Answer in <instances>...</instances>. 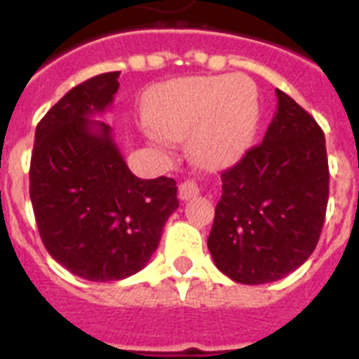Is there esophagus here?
Returning a JSON list of instances; mask_svg holds the SVG:
<instances>
[{
  "instance_id": "1",
  "label": "esophagus",
  "mask_w": 359,
  "mask_h": 359,
  "mask_svg": "<svg viewBox=\"0 0 359 359\" xmlns=\"http://www.w3.org/2000/svg\"><path fill=\"white\" fill-rule=\"evenodd\" d=\"M179 196L182 201H188L191 197L199 196V186H197L196 180H184V182H180L179 186Z\"/></svg>"
}]
</instances>
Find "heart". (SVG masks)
<instances>
[{
	"mask_svg": "<svg viewBox=\"0 0 359 359\" xmlns=\"http://www.w3.org/2000/svg\"><path fill=\"white\" fill-rule=\"evenodd\" d=\"M259 115V91L248 76H190L154 89L145 119L163 140L190 137L191 156L205 168L224 169L250 151Z\"/></svg>",
	"mask_w": 359,
	"mask_h": 359,
	"instance_id": "heart-1",
	"label": "heart"
}]
</instances>
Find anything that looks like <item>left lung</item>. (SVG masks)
I'll return each instance as SVG.
<instances>
[{
  "label": "left lung",
  "instance_id": "obj_1",
  "mask_svg": "<svg viewBox=\"0 0 359 359\" xmlns=\"http://www.w3.org/2000/svg\"><path fill=\"white\" fill-rule=\"evenodd\" d=\"M278 109L262 143L222 173L208 251L236 283H272L317 248L330 194L324 132L276 89Z\"/></svg>",
  "mask_w": 359,
  "mask_h": 359
}]
</instances>
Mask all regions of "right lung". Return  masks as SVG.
<instances>
[{"label":"right lung","mask_w":359,"mask_h":359,"mask_svg":"<svg viewBox=\"0 0 359 359\" xmlns=\"http://www.w3.org/2000/svg\"><path fill=\"white\" fill-rule=\"evenodd\" d=\"M119 72L70 89L36 124L29 197L42 244L78 278L119 281L145 268L179 208L169 177L137 179L111 126L93 119L114 104Z\"/></svg>","instance_id":"obj_1"}]
</instances>
